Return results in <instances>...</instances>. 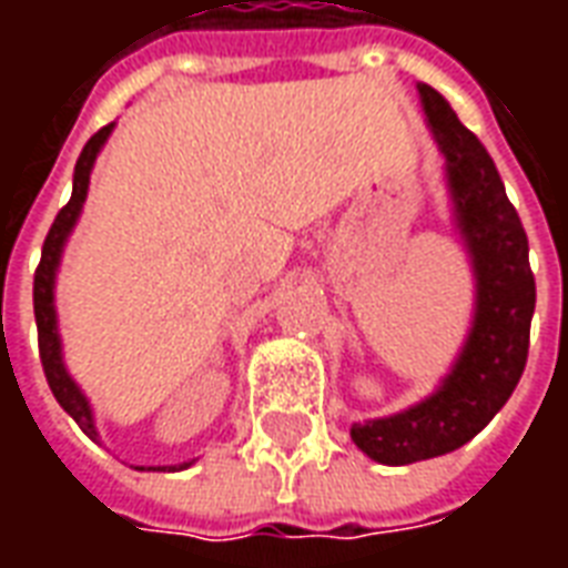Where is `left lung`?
I'll return each mask as SVG.
<instances>
[{"label": "left lung", "instance_id": "1", "mask_svg": "<svg viewBox=\"0 0 568 568\" xmlns=\"http://www.w3.org/2000/svg\"><path fill=\"white\" fill-rule=\"evenodd\" d=\"M417 91L447 158L456 222L475 264L477 307L471 334L438 393L395 417L356 423L349 432L383 465L444 456L468 444L499 414L526 368L536 310L529 240L496 163L435 88L419 81Z\"/></svg>", "mask_w": 568, "mask_h": 568}]
</instances>
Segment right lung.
<instances>
[{
	"label": "right lung",
	"mask_w": 568,
	"mask_h": 568,
	"mask_svg": "<svg viewBox=\"0 0 568 568\" xmlns=\"http://www.w3.org/2000/svg\"><path fill=\"white\" fill-rule=\"evenodd\" d=\"M112 133V124H105L103 130H97L88 145L81 149L79 161H75V179H72V197L63 210L57 212L51 231L44 236L42 246V261L36 267V276H32V310H36V328H39V358H42L44 377H48V386L51 393L60 402V407L67 410L69 417L75 419L84 435L97 438V428H93L91 405L88 398L81 395V389L72 383V377L63 368V358H60V334H57V316H54V273L57 264H60V252H63V243H67L72 224L79 219L81 203L88 197V185H91V170L97 154L103 149V142L109 140Z\"/></svg>",
	"instance_id": "add662e5"
}]
</instances>
